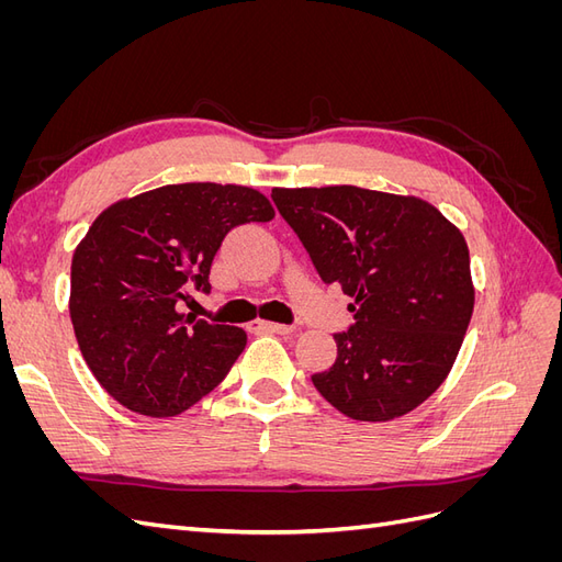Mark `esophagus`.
I'll use <instances>...</instances> for the list:
<instances>
[{
	"instance_id": "34e87169",
	"label": "esophagus",
	"mask_w": 562,
	"mask_h": 562,
	"mask_svg": "<svg viewBox=\"0 0 562 562\" xmlns=\"http://www.w3.org/2000/svg\"><path fill=\"white\" fill-rule=\"evenodd\" d=\"M250 330L252 333H279V335L295 333L293 326H283V323H271V321H252Z\"/></svg>"
}]
</instances>
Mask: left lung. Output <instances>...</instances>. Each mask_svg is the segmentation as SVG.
I'll return each mask as SVG.
<instances>
[{
	"instance_id": "8db88e82",
	"label": "left lung",
	"mask_w": 562,
	"mask_h": 562,
	"mask_svg": "<svg viewBox=\"0 0 562 562\" xmlns=\"http://www.w3.org/2000/svg\"><path fill=\"white\" fill-rule=\"evenodd\" d=\"M323 283L353 297L321 396L361 422L415 411L443 384L473 312L469 248L431 203L363 187L271 190Z\"/></svg>"
}]
</instances>
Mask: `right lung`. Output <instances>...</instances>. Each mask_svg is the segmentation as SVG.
I'll return each instance as SVG.
<instances>
[{
	"label": "right lung",
	"instance_id": "obj_1",
	"mask_svg": "<svg viewBox=\"0 0 562 562\" xmlns=\"http://www.w3.org/2000/svg\"><path fill=\"white\" fill-rule=\"evenodd\" d=\"M250 187L184 182L119 201L72 258L70 316L83 361L108 394L149 417L184 413L227 378L246 333L178 312L211 293V265L239 225L269 223Z\"/></svg>",
	"mask_w": 562,
	"mask_h": 562
}]
</instances>
